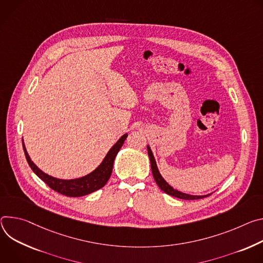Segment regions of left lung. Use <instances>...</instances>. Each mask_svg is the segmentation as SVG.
<instances>
[{
	"label": "left lung",
	"instance_id": "obj_1",
	"mask_svg": "<svg viewBox=\"0 0 263 263\" xmlns=\"http://www.w3.org/2000/svg\"><path fill=\"white\" fill-rule=\"evenodd\" d=\"M147 152H148V156H149V160H151V166H152L154 179H155L156 183L158 184V186L160 187V189L163 190L165 193H167L171 196H174V197L182 198V199H199V198L207 197V196L210 195V194H207V195H190V194H186V193H183V192H180L176 189H173L170 185H168L166 183V181L162 178V176L160 174V172L158 170V167H157V164H156V160L154 158V155H153L152 149H151L149 146H147Z\"/></svg>",
	"mask_w": 263,
	"mask_h": 263
}]
</instances>
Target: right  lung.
Here are the masks:
<instances>
[{
  "label": "right lung",
  "mask_w": 263,
  "mask_h": 263,
  "mask_svg": "<svg viewBox=\"0 0 263 263\" xmlns=\"http://www.w3.org/2000/svg\"><path fill=\"white\" fill-rule=\"evenodd\" d=\"M127 137V134L123 135L118 142H117L114 146L109 149L107 155L105 156L104 160L102 163L91 173L87 174L85 177L79 178V179H74V180H61V179H56L51 176H48L47 173L43 172L30 159L29 157L26 147L24 145L23 141V148L24 153L27 159V162L29 166L31 167L33 172L36 174V176L43 180L51 189L54 191L61 193L66 196L70 197H78V196H83L86 194H90L100 188H102L110 178L111 170H112V165L115 158L122 147V145Z\"/></svg>",
  "instance_id": "1"
}]
</instances>
